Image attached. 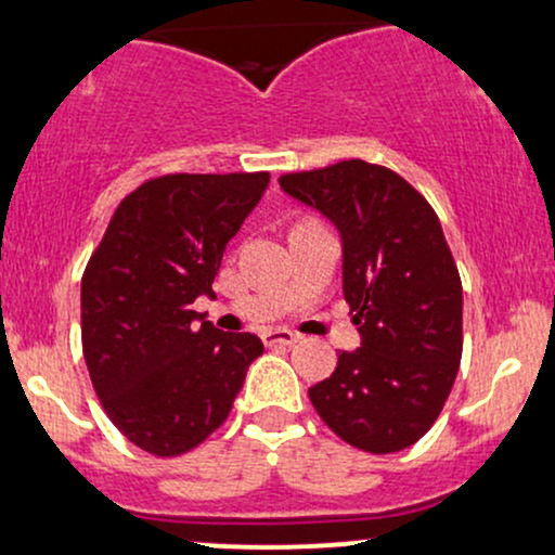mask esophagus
<instances>
[{
  "mask_svg": "<svg viewBox=\"0 0 555 555\" xmlns=\"http://www.w3.org/2000/svg\"><path fill=\"white\" fill-rule=\"evenodd\" d=\"M299 339V334L289 328H269L263 331V344L266 347H289V344H295Z\"/></svg>",
  "mask_w": 555,
  "mask_h": 555,
  "instance_id": "esophagus-1",
  "label": "esophagus"
}]
</instances>
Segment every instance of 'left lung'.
Returning <instances> with one entry per match:
<instances>
[{
	"mask_svg": "<svg viewBox=\"0 0 555 555\" xmlns=\"http://www.w3.org/2000/svg\"><path fill=\"white\" fill-rule=\"evenodd\" d=\"M279 184L341 232L344 299L362 336L310 401L354 449H406L441 415L462 360V279L441 221L404 177L360 158Z\"/></svg>",
	"mask_w": 555,
	"mask_h": 555,
	"instance_id": "1",
	"label": "left lung"
}]
</instances>
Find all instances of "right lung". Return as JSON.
I'll use <instances>...</instances> for the list:
<instances>
[{
  "mask_svg": "<svg viewBox=\"0 0 555 555\" xmlns=\"http://www.w3.org/2000/svg\"><path fill=\"white\" fill-rule=\"evenodd\" d=\"M269 171L164 175L114 211L82 271V358L101 406L130 443L180 456L229 417L256 334H224L195 313L214 295L227 242L258 206Z\"/></svg>",
  "mask_w": 555,
  "mask_h": 555,
  "instance_id": "add662e5",
  "label": "right lung"
}]
</instances>
